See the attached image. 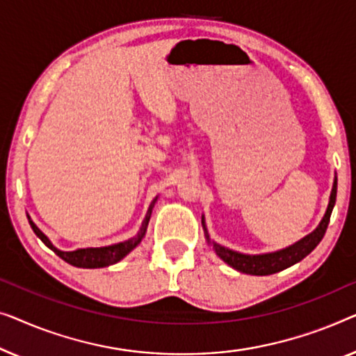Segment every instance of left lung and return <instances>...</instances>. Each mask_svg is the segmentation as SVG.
<instances>
[{
  "label": "left lung",
  "instance_id": "1",
  "mask_svg": "<svg viewBox=\"0 0 356 356\" xmlns=\"http://www.w3.org/2000/svg\"><path fill=\"white\" fill-rule=\"evenodd\" d=\"M335 197H337V177H334L327 209L326 213H324L321 222L318 224V227L314 229L312 234L305 235L303 238H300L298 242H295L293 245H289V247H285L282 250H277V252L247 254V253L235 252V250H230L227 247H222V245L214 242V240H211V237H209L207 224H204V218L202 216L204 237H207L209 247L214 250V253H216L224 263H227L230 268L237 269L238 273L252 274V276H269V274L284 271V269L293 266L295 263L302 261L305 257H308V254L318 247V243L321 242L324 234H326L330 214H332V209L335 204Z\"/></svg>",
  "mask_w": 356,
  "mask_h": 356
}]
</instances>
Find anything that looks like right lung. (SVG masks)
Returning <instances> with one entry per match:
<instances>
[{
	"label": "right lung",
	"instance_id": "add662e5",
	"mask_svg": "<svg viewBox=\"0 0 356 356\" xmlns=\"http://www.w3.org/2000/svg\"><path fill=\"white\" fill-rule=\"evenodd\" d=\"M158 197L153 200L152 204H149L147 214H145V219L142 222V226H140V230L137 232V235H134L132 238L129 240H124V242H119V243H113V245H108V247H88V248H77L74 250V252H63V250H59L54 247L51 243V240H49L47 235H44L42 230L37 227V224L32 221V218H29V222H30V227L33 229V232L37 237L42 240V242L47 245L48 248H51L54 253L58 254L59 258H63L64 261L72 264V266H77V268H85V269H95V268H106V266H111V264L121 261L122 258H126L127 254L132 252V250L137 247V245L142 242L145 234H147V227H148V222H149V218H152V211H153V207L154 203H156Z\"/></svg>",
	"mask_w": 356,
	"mask_h": 356
}]
</instances>
